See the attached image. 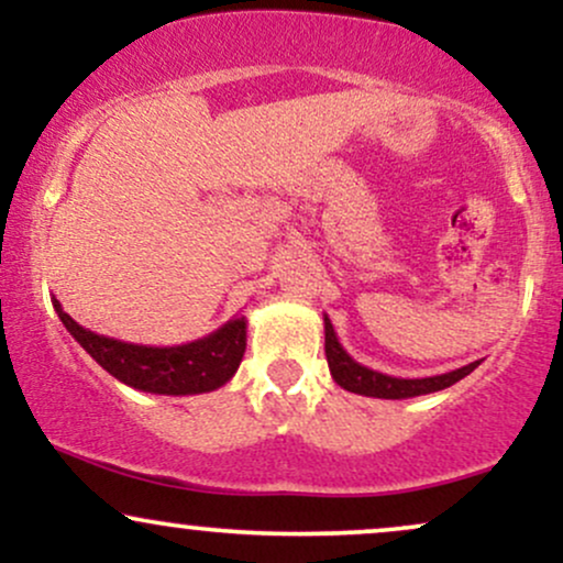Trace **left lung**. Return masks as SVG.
Returning a JSON list of instances; mask_svg holds the SVG:
<instances>
[{"instance_id": "8db88e82", "label": "left lung", "mask_w": 563, "mask_h": 563, "mask_svg": "<svg viewBox=\"0 0 563 563\" xmlns=\"http://www.w3.org/2000/svg\"><path fill=\"white\" fill-rule=\"evenodd\" d=\"M325 320V357L328 367H331V376L341 389L363 394V397H378V399H410L421 397V394L442 391L448 386L457 384L461 378H466L471 371H476L482 363L457 367V371L442 373V376H429V378H397L386 376V373L371 371V367L360 365L357 360H352L346 354V349L339 344V335L333 331V322L328 320V314H322Z\"/></svg>"}]
</instances>
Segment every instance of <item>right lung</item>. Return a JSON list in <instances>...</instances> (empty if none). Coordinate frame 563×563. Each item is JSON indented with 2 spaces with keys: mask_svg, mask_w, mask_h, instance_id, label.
<instances>
[{
  "mask_svg": "<svg viewBox=\"0 0 563 563\" xmlns=\"http://www.w3.org/2000/svg\"><path fill=\"white\" fill-rule=\"evenodd\" d=\"M53 307L66 331L79 341L84 352L97 365L106 367L113 378L132 389L151 394H185L214 391L235 376L245 352V318L238 314L203 339L179 346H142L129 341L108 339L89 328H84L63 312L60 301L53 299Z\"/></svg>",
  "mask_w": 563,
  "mask_h": 563,
  "instance_id": "right-lung-1",
  "label": "right lung"
}]
</instances>
